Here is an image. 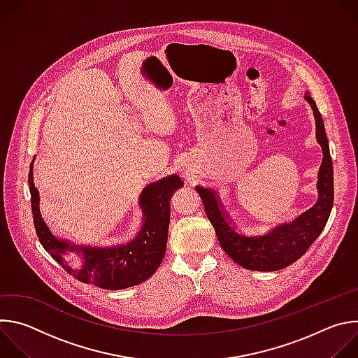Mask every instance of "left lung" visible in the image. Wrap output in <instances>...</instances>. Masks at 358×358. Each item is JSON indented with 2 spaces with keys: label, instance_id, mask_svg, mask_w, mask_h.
I'll return each instance as SVG.
<instances>
[{
  "label": "left lung",
  "instance_id": "obj_1",
  "mask_svg": "<svg viewBox=\"0 0 358 358\" xmlns=\"http://www.w3.org/2000/svg\"><path fill=\"white\" fill-rule=\"evenodd\" d=\"M304 99L309 101L313 109L316 137L323 150V160L317 181L319 199L310 210L303 213L294 221L280 224L266 234L245 235L234 228L214 189L201 185L195 187L202 198L207 217L215 229L220 245L235 264L245 269L272 272L292 265L303 257L309 246L317 239L330 217L334 201V185L329 141L316 101L308 92H306Z\"/></svg>",
  "mask_w": 358,
  "mask_h": 358
}]
</instances>
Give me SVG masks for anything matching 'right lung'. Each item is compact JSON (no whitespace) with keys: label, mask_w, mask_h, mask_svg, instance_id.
Here are the masks:
<instances>
[{"label":"right lung","mask_w":358,"mask_h":358,"mask_svg":"<svg viewBox=\"0 0 358 358\" xmlns=\"http://www.w3.org/2000/svg\"><path fill=\"white\" fill-rule=\"evenodd\" d=\"M34 160L31 162L28 182L35 231L45 250L66 272L83 283L106 290L131 287L155 275L167 248L170 199L176 189L182 187L177 174L151 182L143 189L138 201L143 211V227L133 241L100 248L71 243L50 232L39 213V192L35 188L32 173ZM68 252L80 255L83 265L79 268H72L66 264L64 255Z\"/></svg>","instance_id":"1"}]
</instances>
